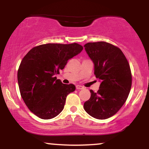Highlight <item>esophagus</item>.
<instances>
[{"label": "esophagus", "instance_id": "esophagus-1", "mask_svg": "<svg viewBox=\"0 0 149 149\" xmlns=\"http://www.w3.org/2000/svg\"><path fill=\"white\" fill-rule=\"evenodd\" d=\"M76 89L77 90H83V89H84V87L82 86V85H77Z\"/></svg>", "mask_w": 149, "mask_h": 149}]
</instances>
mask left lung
Instances as JSON below:
<instances>
[{
	"mask_svg": "<svg viewBox=\"0 0 149 149\" xmlns=\"http://www.w3.org/2000/svg\"><path fill=\"white\" fill-rule=\"evenodd\" d=\"M95 64V75L101 81L97 92L90 90V100L84 109L97 119L111 117L127 100L132 86V73L129 62L119 47L100 41L84 45Z\"/></svg>",
	"mask_w": 149,
	"mask_h": 149,
	"instance_id": "1",
	"label": "left lung"
}]
</instances>
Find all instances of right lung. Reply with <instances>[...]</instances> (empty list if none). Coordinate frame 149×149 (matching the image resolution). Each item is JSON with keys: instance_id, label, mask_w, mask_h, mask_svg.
<instances>
[{"instance_id": "obj_1", "label": "right lung", "mask_w": 149, "mask_h": 149, "mask_svg": "<svg viewBox=\"0 0 149 149\" xmlns=\"http://www.w3.org/2000/svg\"><path fill=\"white\" fill-rule=\"evenodd\" d=\"M83 49L76 42L43 44L33 47L22 59L17 72L20 94L28 109L38 118H53L63 110L66 97L76 86L63 84L55 75Z\"/></svg>"}]
</instances>
